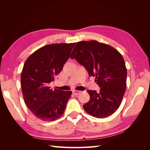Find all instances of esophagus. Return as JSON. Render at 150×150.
Listing matches in <instances>:
<instances>
[{"mask_svg":"<svg viewBox=\"0 0 150 150\" xmlns=\"http://www.w3.org/2000/svg\"><path fill=\"white\" fill-rule=\"evenodd\" d=\"M72 93H73V94H74V95H78V94L81 93V91H80L74 90V91H72Z\"/></svg>","mask_w":150,"mask_h":150,"instance_id":"1","label":"esophagus"}]
</instances>
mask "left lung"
Masks as SVG:
<instances>
[{"mask_svg": "<svg viewBox=\"0 0 150 150\" xmlns=\"http://www.w3.org/2000/svg\"><path fill=\"white\" fill-rule=\"evenodd\" d=\"M95 77L99 91L88 90L89 101L83 105L88 114L104 118L114 113L126 91L127 69L121 54L110 45L96 40L77 42L71 55Z\"/></svg>", "mask_w": 150, "mask_h": 150, "instance_id": "1", "label": "left lung"}]
</instances>
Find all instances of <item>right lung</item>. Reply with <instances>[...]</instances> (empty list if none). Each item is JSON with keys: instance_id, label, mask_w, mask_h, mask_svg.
Here are the masks:
<instances>
[{"instance_id": "add662e5", "label": "right lung", "mask_w": 150, "mask_h": 150, "mask_svg": "<svg viewBox=\"0 0 150 150\" xmlns=\"http://www.w3.org/2000/svg\"><path fill=\"white\" fill-rule=\"evenodd\" d=\"M75 43L52 44L38 49L25 62L21 74V88L26 106L44 121L61 117L71 98V91L51 89L49 84L62 70Z\"/></svg>"}]
</instances>
